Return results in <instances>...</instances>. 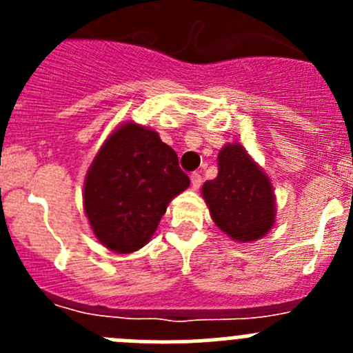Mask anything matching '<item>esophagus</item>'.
Wrapping results in <instances>:
<instances>
[{
	"instance_id": "obj_1",
	"label": "esophagus",
	"mask_w": 353,
	"mask_h": 353,
	"mask_svg": "<svg viewBox=\"0 0 353 353\" xmlns=\"http://www.w3.org/2000/svg\"><path fill=\"white\" fill-rule=\"evenodd\" d=\"M201 176H199L198 172H194V174H191V186H193V190H198L199 186H201Z\"/></svg>"
}]
</instances>
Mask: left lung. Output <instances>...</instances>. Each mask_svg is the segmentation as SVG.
I'll use <instances>...</instances> for the list:
<instances>
[{
  "label": "left lung",
  "mask_w": 353,
  "mask_h": 353,
  "mask_svg": "<svg viewBox=\"0 0 353 353\" xmlns=\"http://www.w3.org/2000/svg\"><path fill=\"white\" fill-rule=\"evenodd\" d=\"M213 222L239 243H252L275 225V193L268 176L243 145L229 143L219 154V174L201 188Z\"/></svg>",
  "instance_id": "1"
}]
</instances>
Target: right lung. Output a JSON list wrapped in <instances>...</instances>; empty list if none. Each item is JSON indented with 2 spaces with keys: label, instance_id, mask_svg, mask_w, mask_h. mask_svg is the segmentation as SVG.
Segmentation results:
<instances>
[{
  "label": "right lung",
  "instance_id": "right-lung-1",
  "mask_svg": "<svg viewBox=\"0 0 353 353\" xmlns=\"http://www.w3.org/2000/svg\"><path fill=\"white\" fill-rule=\"evenodd\" d=\"M188 186L176 152L157 131L130 121L95 155L85 177L83 208L99 243L128 254L152 239L167 205Z\"/></svg>",
  "mask_w": 353,
  "mask_h": 353
}]
</instances>
